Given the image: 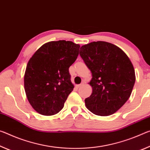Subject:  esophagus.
I'll list each match as a JSON object with an SVG mask.
<instances>
[{
    "label": "esophagus",
    "mask_w": 150,
    "mask_h": 150,
    "mask_svg": "<svg viewBox=\"0 0 150 150\" xmlns=\"http://www.w3.org/2000/svg\"><path fill=\"white\" fill-rule=\"evenodd\" d=\"M83 85V83H82V84H78V85H76V87L77 88H79L80 87H81V86H82Z\"/></svg>",
    "instance_id": "1"
}]
</instances>
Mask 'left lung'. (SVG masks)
Segmentation results:
<instances>
[{
	"instance_id": "1",
	"label": "left lung",
	"mask_w": 150,
	"mask_h": 150,
	"mask_svg": "<svg viewBox=\"0 0 150 150\" xmlns=\"http://www.w3.org/2000/svg\"><path fill=\"white\" fill-rule=\"evenodd\" d=\"M80 55L92 75L86 106L98 116L114 114L129 99L136 81L130 60L122 49L104 41L82 46Z\"/></svg>"
}]
</instances>
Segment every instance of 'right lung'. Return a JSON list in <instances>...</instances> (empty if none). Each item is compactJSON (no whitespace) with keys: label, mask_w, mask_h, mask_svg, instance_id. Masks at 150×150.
Segmentation results:
<instances>
[{"label":"right lung","mask_w":150,"mask_h":150,"mask_svg":"<svg viewBox=\"0 0 150 150\" xmlns=\"http://www.w3.org/2000/svg\"><path fill=\"white\" fill-rule=\"evenodd\" d=\"M80 47L72 41L49 42L29 60L24 90L29 103L39 114L52 116L63 108L74 89L68 69L76 60Z\"/></svg>","instance_id":"add662e5"}]
</instances>
